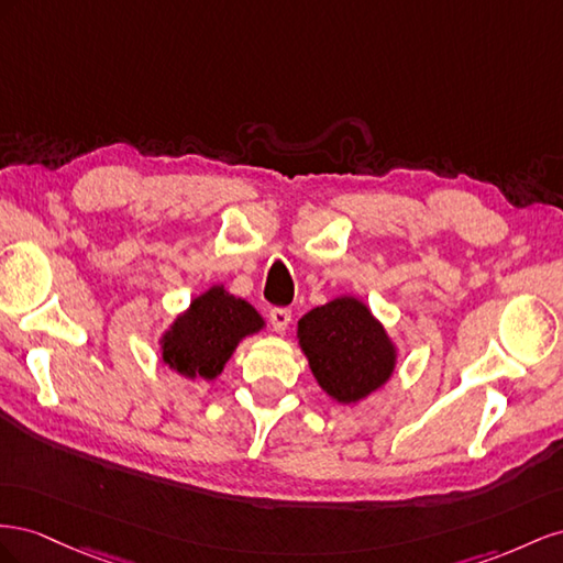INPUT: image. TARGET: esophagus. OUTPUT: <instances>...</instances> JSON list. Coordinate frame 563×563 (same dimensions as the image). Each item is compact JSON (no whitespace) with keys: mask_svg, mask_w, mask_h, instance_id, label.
<instances>
[{"mask_svg":"<svg viewBox=\"0 0 563 563\" xmlns=\"http://www.w3.org/2000/svg\"><path fill=\"white\" fill-rule=\"evenodd\" d=\"M268 318H271L273 330H276V332H285L287 325H290V320H292V311L285 309V307H276V309H271Z\"/></svg>","mask_w":563,"mask_h":563,"instance_id":"esophagus-1","label":"esophagus"}]
</instances>
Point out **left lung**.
Here are the masks:
<instances>
[{
    "label": "left lung",
    "instance_id": "obj_1",
    "mask_svg": "<svg viewBox=\"0 0 563 563\" xmlns=\"http://www.w3.org/2000/svg\"><path fill=\"white\" fill-rule=\"evenodd\" d=\"M299 344L320 387L340 404H356L394 373L389 336L358 299L309 311L299 320Z\"/></svg>",
    "mask_w": 563,
    "mask_h": 563
}]
</instances>
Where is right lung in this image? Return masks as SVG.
Here are the masks:
<instances>
[{"label": "right lung", "mask_w": 563, "mask_h": 563, "mask_svg": "<svg viewBox=\"0 0 563 563\" xmlns=\"http://www.w3.org/2000/svg\"><path fill=\"white\" fill-rule=\"evenodd\" d=\"M264 325L262 316L247 301L212 287L176 318L163 340V358L186 377L212 379L223 371L243 336Z\"/></svg>", "instance_id": "right-lung-1"}]
</instances>
